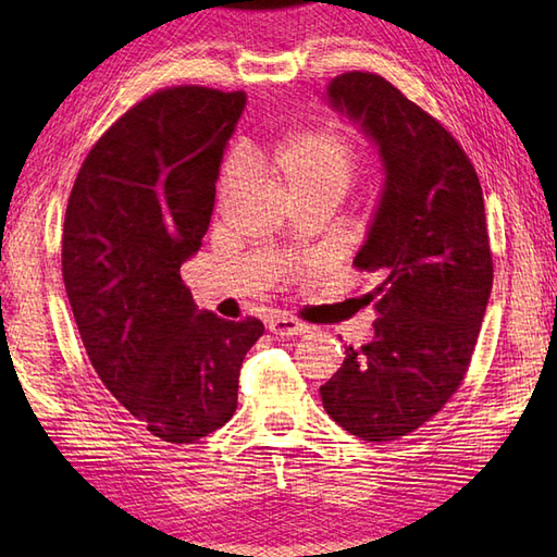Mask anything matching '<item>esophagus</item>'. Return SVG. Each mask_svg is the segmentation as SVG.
<instances>
[{"mask_svg":"<svg viewBox=\"0 0 557 557\" xmlns=\"http://www.w3.org/2000/svg\"><path fill=\"white\" fill-rule=\"evenodd\" d=\"M268 330H270L272 335H277V337L285 339V337H297V335L309 333V325L297 321V318L277 315V318H272V321L268 323Z\"/></svg>","mask_w":557,"mask_h":557,"instance_id":"34e87169","label":"esophagus"}]
</instances>
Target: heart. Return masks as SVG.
I'll return each mask as SVG.
<instances>
[{"instance_id": "heart-1", "label": "heart", "mask_w": 557, "mask_h": 557, "mask_svg": "<svg viewBox=\"0 0 557 557\" xmlns=\"http://www.w3.org/2000/svg\"><path fill=\"white\" fill-rule=\"evenodd\" d=\"M270 170L289 186L294 198L313 194L342 196L354 180L359 152L335 128H304L285 136L265 160ZM246 174V156L232 152L220 174V196L227 198Z\"/></svg>"}]
</instances>
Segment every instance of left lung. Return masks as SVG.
<instances>
[{"instance_id": "left-lung-1", "label": "left lung", "mask_w": 557, "mask_h": 557, "mask_svg": "<svg viewBox=\"0 0 557 557\" xmlns=\"http://www.w3.org/2000/svg\"><path fill=\"white\" fill-rule=\"evenodd\" d=\"M327 98L375 140L385 186L354 258L377 277L363 294L375 337L347 347L321 397L342 429L387 443L431 421L469 371L493 287L486 210L467 152L393 83L347 71Z\"/></svg>"}]
</instances>
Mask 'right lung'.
Segmentation results:
<instances>
[{
	"label": "right lung",
	"instance_id": "add662e5",
	"mask_svg": "<svg viewBox=\"0 0 557 557\" xmlns=\"http://www.w3.org/2000/svg\"><path fill=\"white\" fill-rule=\"evenodd\" d=\"M244 104V90L152 92L98 138L69 196L62 275L83 347L164 443H196L234 417L244 357L265 333L258 318L198 311L182 280Z\"/></svg>",
	"mask_w": 557,
	"mask_h": 557
}]
</instances>
